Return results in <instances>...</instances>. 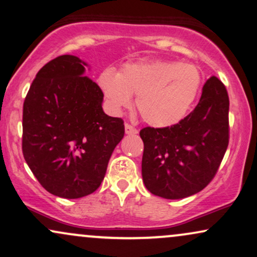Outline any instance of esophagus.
<instances>
[{"instance_id":"esophagus-1","label":"esophagus","mask_w":257,"mask_h":257,"mask_svg":"<svg viewBox=\"0 0 257 257\" xmlns=\"http://www.w3.org/2000/svg\"><path fill=\"white\" fill-rule=\"evenodd\" d=\"M124 129H125V134H128V135H135V134H138V129L134 128V126L129 124V123H125Z\"/></svg>"}]
</instances>
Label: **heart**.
Listing matches in <instances>:
<instances>
[{"instance_id":"heart-1","label":"heart","mask_w":257,"mask_h":257,"mask_svg":"<svg viewBox=\"0 0 257 257\" xmlns=\"http://www.w3.org/2000/svg\"><path fill=\"white\" fill-rule=\"evenodd\" d=\"M98 84L113 112L131 105L134 93L145 122L165 128L186 116L199 93L203 76L192 64L141 61L126 64L119 73L105 69L99 74Z\"/></svg>"}]
</instances>
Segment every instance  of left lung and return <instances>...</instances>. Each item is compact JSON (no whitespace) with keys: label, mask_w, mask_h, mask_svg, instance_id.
Returning <instances> with one entry per match:
<instances>
[{"label":"left lung","mask_w":257,"mask_h":257,"mask_svg":"<svg viewBox=\"0 0 257 257\" xmlns=\"http://www.w3.org/2000/svg\"><path fill=\"white\" fill-rule=\"evenodd\" d=\"M142 179L149 192L183 199L213 179L229 144V96L218 78L203 86L196 108L166 128H144Z\"/></svg>","instance_id":"1"}]
</instances>
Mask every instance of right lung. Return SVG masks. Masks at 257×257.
Listing matches in <instances>:
<instances>
[{
	"instance_id": "1",
	"label": "right lung",
	"mask_w": 257,
	"mask_h": 257,
	"mask_svg": "<svg viewBox=\"0 0 257 257\" xmlns=\"http://www.w3.org/2000/svg\"><path fill=\"white\" fill-rule=\"evenodd\" d=\"M86 66L70 54L48 61L24 103L25 160L45 190L66 199L95 192L124 136L122 118L103 111L104 95L84 76Z\"/></svg>"
}]
</instances>
